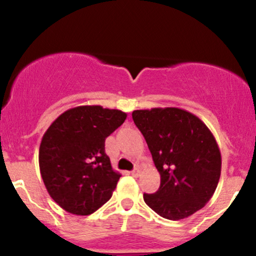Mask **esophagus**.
<instances>
[{
  "label": "esophagus",
  "mask_w": 256,
  "mask_h": 256,
  "mask_svg": "<svg viewBox=\"0 0 256 256\" xmlns=\"http://www.w3.org/2000/svg\"><path fill=\"white\" fill-rule=\"evenodd\" d=\"M131 174L134 176V177H138V176L140 174V170H138V168H134V171L131 172Z\"/></svg>",
  "instance_id": "34e87169"
}]
</instances>
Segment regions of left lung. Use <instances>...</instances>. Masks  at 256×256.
Returning a JSON list of instances; mask_svg holds the SVG:
<instances>
[{
    "label": "left lung",
    "instance_id": "obj_1",
    "mask_svg": "<svg viewBox=\"0 0 256 256\" xmlns=\"http://www.w3.org/2000/svg\"><path fill=\"white\" fill-rule=\"evenodd\" d=\"M160 173V188L143 194L149 207L170 220L204 208L218 186L222 154L210 128L190 112L176 107L132 112Z\"/></svg>",
    "mask_w": 256,
    "mask_h": 256
}]
</instances>
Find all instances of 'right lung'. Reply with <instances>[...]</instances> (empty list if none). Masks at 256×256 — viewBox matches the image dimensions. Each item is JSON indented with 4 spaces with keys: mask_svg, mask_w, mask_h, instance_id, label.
I'll return each instance as SVG.
<instances>
[{
    "mask_svg": "<svg viewBox=\"0 0 256 256\" xmlns=\"http://www.w3.org/2000/svg\"><path fill=\"white\" fill-rule=\"evenodd\" d=\"M128 114L102 106H79L58 116L43 134L40 171L46 192L66 212L89 216L112 198L119 172L104 140Z\"/></svg>",
    "mask_w": 256,
    "mask_h": 256,
    "instance_id": "obj_1",
    "label": "right lung"
}]
</instances>
